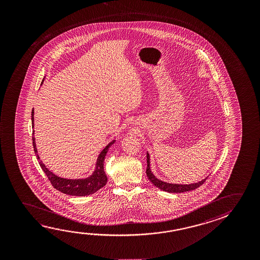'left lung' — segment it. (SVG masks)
I'll use <instances>...</instances> for the list:
<instances>
[{
    "instance_id": "obj_1",
    "label": "left lung",
    "mask_w": 260,
    "mask_h": 260,
    "mask_svg": "<svg viewBox=\"0 0 260 260\" xmlns=\"http://www.w3.org/2000/svg\"><path fill=\"white\" fill-rule=\"evenodd\" d=\"M147 176L149 178L150 182L153 184L155 187L161 189L163 191L170 192V193H180V192L189 191L193 190L198 187H200V185L204 183L206 179H208V177H206L205 179L198 181L196 183L190 184H178V183H170L166 182L164 180L157 179V177L154 175L153 172L151 171V167H150V156H149V151H147Z\"/></svg>"
}]
</instances>
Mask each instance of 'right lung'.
<instances>
[{
    "mask_svg": "<svg viewBox=\"0 0 260 260\" xmlns=\"http://www.w3.org/2000/svg\"><path fill=\"white\" fill-rule=\"evenodd\" d=\"M43 81L42 84L43 85ZM31 126L32 129L35 128V110L32 109L31 111ZM116 140L111 141L106 147L101 151V153L99 154L96 164H95V169H94L92 174L89 175L87 178L83 179H65L61 178L57 175L54 174L52 171H49L45 164L43 163L38 155V150L36 148V143H35V129L32 131V144H34V149H35V155L36 157L40 159L39 164L42 168V170L44 171V173L46 174L48 179H50L51 183L52 184L53 187H55L57 190L62 192L64 194L71 195V196H79L84 197L89 196L93 194L96 191H98L99 189H101L102 187H104L107 183V176L104 171V159L106 156L108 150L110 149V147L114 144Z\"/></svg>",
    "mask_w": 260,
    "mask_h": 260,
    "instance_id": "obj_1",
    "label": "right lung"
}]
</instances>
